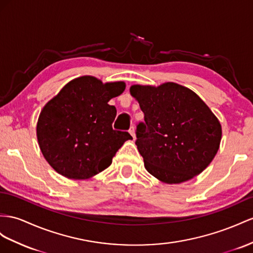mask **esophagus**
<instances>
[{
	"instance_id": "obj_1",
	"label": "esophagus",
	"mask_w": 253,
	"mask_h": 253,
	"mask_svg": "<svg viewBox=\"0 0 253 253\" xmlns=\"http://www.w3.org/2000/svg\"><path fill=\"white\" fill-rule=\"evenodd\" d=\"M129 133L132 135L133 139H135V132H134V127L133 126H131L130 128H129Z\"/></svg>"
}]
</instances>
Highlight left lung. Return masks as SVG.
Masks as SVG:
<instances>
[{
	"mask_svg": "<svg viewBox=\"0 0 253 253\" xmlns=\"http://www.w3.org/2000/svg\"><path fill=\"white\" fill-rule=\"evenodd\" d=\"M130 94L144 113L135 145L146 170L167 184L189 180L205 170L218 152L221 125L191 89L168 82L132 85Z\"/></svg>",
	"mask_w": 253,
	"mask_h": 253,
	"instance_id": "left-lung-1",
	"label": "left lung"
}]
</instances>
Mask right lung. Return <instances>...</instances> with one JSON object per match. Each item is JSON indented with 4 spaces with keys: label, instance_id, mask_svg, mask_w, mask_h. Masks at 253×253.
Here are the masks:
<instances>
[{
    "label": "right lung",
    "instance_id": "add662e5",
    "mask_svg": "<svg viewBox=\"0 0 253 253\" xmlns=\"http://www.w3.org/2000/svg\"><path fill=\"white\" fill-rule=\"evenodd\" d=\"M124 82L103 84L84 76L67 83L42 110L37 139L43 157L61 175L89 178L111 165L127 131L114 130L116 108L109 100L121 95Z\"/></svg>",
    "mask_w": 253,
    "mask_h": 253
}]
</instances>
